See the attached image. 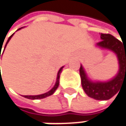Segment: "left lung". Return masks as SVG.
I'll use <instances>...</instances> for the list:
<instances>
[{"mask_svg": "<svg viewBox=\"0 0 126 126\" xmlns=\"http://www.w3.org/2000/svg\"><path fill=\"white\" fill-rule=\"evenodd\" d=\"M101 38L102 40L97 45L111 49L117 54L120 64L117 75L107 82H92L88 79L82 65L79 68V74L82 88L89 97L95 100H108L119 91L123 83H126V47L108 33H101Z\"/></svg>", "mask_w": 126, "mask_h": 126, "instance_id": "1", "label": "left lung"}]
</instances>
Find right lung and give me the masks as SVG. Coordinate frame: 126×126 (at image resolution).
<instances>
[{"label": "right lung", "instance_id": "right-lung-1", "mask_svg": "<svg viewBox=\"0 0 126 126\" xmlns=\"http://www.w3.org/2000/svg\"><path fill=\"white\" fill-rule=\"evenodd\" d=\"M21 28H19L18 30H19V29H21ZM18 30H17V31H18ZM13 35H14V33H13L12 35V36L9 38V39H8V41H7V42H6V46H5V47H4V49H5V48H6V44H8V42L9 41V40L11 39ZM3 51H4V50H3ZM0 52H1V51H0ZM62 68H63V67H62V68H61V69H60V70H59V71H58V77H57V81H56V83H55V86L53 87V88H52V90H50L49 92H47V93H44V94H41V95H24V97H25V98H29V99H41V98H46V97H47V96H49V95H52V94L54 93V92L55 91V90L58 88V85H59L60 74H61V72Z\"/></svg>", "mask_w": 126, "mask_h": 126}]
</instances>
